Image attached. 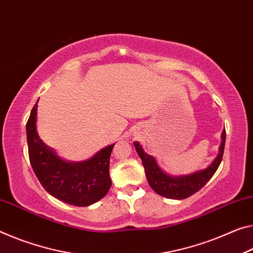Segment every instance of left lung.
I'll list each match as a JSON object with an SVG mask.
<instances>
[{"label": "left lung", "instance_id": "left-lung-1", "mask_svg": "<svg viewBox=\"0 0 253 253\" xmlns=\"http://www.w3.org/2000/svg\"><path fill=\"white\" fill-rule=\"evenodd\" d=\"M225 129L222 133V143L219 146L218 155L205 170L197 171L195 173L188 175H180V177H172L163 172L156 163L155 159L152 155H148L144 152L142 145L138 142H134V146L137 151L138 156L142 159L143 167L145 169L146 179L152 189L156 194L163 197L171 199H184L190 197L198 190L205 186L213 177L216 170L218 169L223 159L224 146H225Z\"/></svg>", "mask_w": 253, "mask_h": 253}]
</instances>
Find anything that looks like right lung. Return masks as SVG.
<instances>
[{
	"label": "right lung",
	"mask_w": 253,
	"mask_h": 253,
	"mask_svg": "<svg viewBox=\"0 0 253 253\" xmlns=\"http://www.w3.org/2000/svg\"><path fill=\"white\" fill-rule=\"evenodd\" d=\"M36 102L27 122L29 160L36 177L53 197L73 206H89L105 197L111 187L109 163L115 144L83 162H66L48 147L36 129Z\"/></svg>",
	"instance_id": "1"
}]
</instances>
